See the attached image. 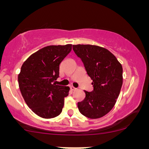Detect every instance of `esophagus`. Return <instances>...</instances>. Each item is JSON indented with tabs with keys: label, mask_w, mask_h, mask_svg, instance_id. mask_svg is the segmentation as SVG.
Instances as JSON below:
<instances>
[{
	"label": "esophagus",
	"mask_w": 149,
	"mask_h": 149,
	"mask_svg": "<svg viewBox=\"0 0 149 149\" xmlns=\"http://www.w3.org/2000/svg\"><path fill=\"white\" fill-rule=\"evenodd\" d=\"M70 89H71L72 91H76V88H75V87H73V86H70Z\"/></svg>",
	"instance_id": "obj_1"
}]
</instances>
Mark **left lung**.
<instances>
[{
	"label": "left lung",
	"instance_id": "8db88e82",
	"mask_svg": "<svg viewBox=\"0 0 149 149\" xmlns=\"http://www.w3.org/2000/svg\"><path fill=\"white\" fill-rule=\"evenodd\" d=\"M93 81L92 91H84L85 99L78 102L82 115L91 119L104 116L113 108L123 85V67L108 49L91 45H73Z\"/></svg>",
	"mask_w": 149,
	"mask_h": 149
}]
</instances>
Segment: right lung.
I'll list each match as a JSON object with an SVG mask.
<instances>
[{"mask_svg":"<svg viewBox=\"0 0 149 149\" xmlns=\"http://www.w3.org/2000/svg\"><path fill=\"white\" fill-rule=\"evenodd\" d=\"M72 49V45H49L30 55L18 76L19 88L29 107L38 116L49 119L63 110L68 86L56 85L61 63Z\"/></svg>","mask_w":149,"mask_h":149,"instance_id":"right-lung-1","label":"right lung"}]
</instances>
